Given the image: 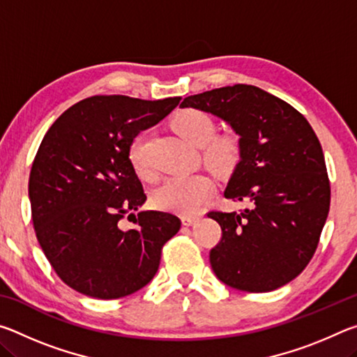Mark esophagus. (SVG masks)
<instances>
[{
    "label": "esophagus",
    "mask_w": 357,
    "mask_h": 357,
    "mask_svg": "<svg viewBox=\"0 0 357 357\" xmlns=\"http://www.w3.org/2000/svg\"><path fill=\"white\" fill-rule=\"evenodd\" d=\"M181 220H183L184 225H192V223H195L198 220V215H195V214H183V215H181Z\"/></svg>",
    "instance_id": "obj_1"
}]
</instances>
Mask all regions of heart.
Wrapping results in <instances>:
<instances>
[{
    "label": "heart",
    "instance_id": "obj_1",
    "mask_svg": "<svg viewBox=\"0 0 357 357\" xmlns=\"http://www.w3.org/2000/svg\"><path fill=\"white\" fill-rule=\"evenodd\" d=\"M173 129L192 146L202 148L203 160L219 173L233 170L241 157V140L236 134H215L213 118L197 108L179 110L172 121ZM149 138L137 137L129 148V160L135 173L143 179H153L154 172L149 162ZM213 181L203 173L174 176L165 181L154 192L153 202L159 209L178 214H192L213 193Z\"/></svg>",
    "mask_w": 357,
    "mask_h": 357
}]
</instances>
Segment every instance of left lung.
I'll return each mask as SVG.
<instances>
[{
	"mask_svg": "<svg viewBox=\"0 0 357 357\" xmlns=\"http://www.w3.org/2000/svg\"><path fill=\"white\" fill-rule=\"evenodd\" d=\"M181 107L213 113L241 137V160L223 195L252 206L208 213L222 228L209 252L215 275L249 293L287 285L310 263L331 204L324 154L309 121L252 84L189 96Z\"/></svg>",
	"mask_w": 357,
	"mask_h": 357,
	"instance_id": "left-lung-1",
	"label": "left lung"
}]
</instances>
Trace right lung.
Instances as JSON below:
<instances>
[{
	"mask_svg": "<svg viewBox=\"0 0 357 357\" xmlns=\"http://www.w3.org/2000/svg\"><path fill=\"white\" fill-rule=\"evenodd\" d=\"M181 98L93 96L68 108L42 140L29 173L36 236L59 279L96 299H119L155 275L162 249L179 231L176 215L137 211L146 200L129 160L142 130ZM128 215L136 227L123 230Z\"/></svg>",
	"mask_w": 357,
	"mask_h": 357,
	"instance_id": "add662e5",
	"label": "right lung"
}]
</instances>
